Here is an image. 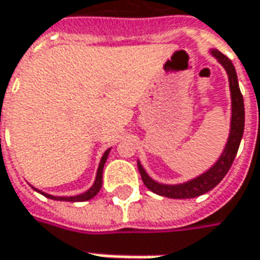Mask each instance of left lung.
<instances>
[{"label": "left lung", "mask_w": 260, "mask_h": 260, "mask_svg": "<svg viewBox=\"0 0 260 260\" xmlns=\"http://www.w3.org/2000/svg\"><path fill=\"white\" fill-rule=\"evenodd\" d=\"M209 53L223 67L228 74V78H229L232 113L231 130H229L228 142H226L222 154L216 160L213 166L209 167L206 172H203L202 175L196 176L187 182L176 183V184H166V183L154 180L144 170L140 160H137V166H139V172L142 175L143 183L146 184V187L149 190L156 194H160V196H166L170 199H191V198H198L200 194H205L209 190H212L213 187H216L222 182V179L229 172L232 163L236 157V153L239 150L240 140H242L243 130H245V106H243V97H242L239 83H238L236 70H235V66L232 64V61L220 51L210 50Z\"/></svg>", "instance_id": "1"}]
</instances>
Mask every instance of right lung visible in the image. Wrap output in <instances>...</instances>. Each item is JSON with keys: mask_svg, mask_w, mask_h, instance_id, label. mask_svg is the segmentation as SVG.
Instances as JSON below:
<instances>
[{"mask_svg": "<svg viewBox=\"0 0 260 260\" xmlns=\"http://www.w3.org/2000/svg\"><path fill=\"white\" fill-rule=\"evenodd\" d=\"M110 150H111V147L104 151V154L102 156V160H100V165H99V169H97V175H95V179H94L93 186H91L88 190H85L84 193H80V194H76V196H53V194H48V193H45V191L37 189V187H34V186H32V189L38 191V193H41V194L45 196V198H48V199L61 200V202H85V200L93 199L94 196H95V194L100 191V189H102L103 169H104V165H106V161H107Z\"/></svg>", "mask_w": 260, "mask_h": 260, "instance_id": "right-lung-1", "label": "right lung"}]
</instances>
